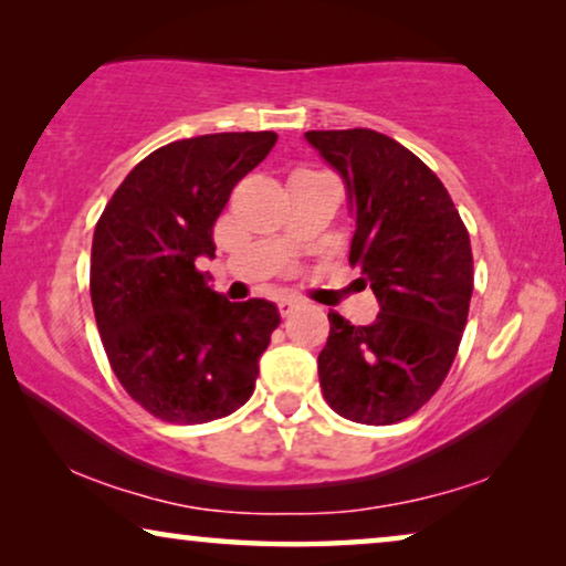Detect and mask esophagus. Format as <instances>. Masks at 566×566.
Listing matches in <instances>:
<instances>
[{"mask_svg":"<svg viewBox=\"0 0 566 566\" xmlns=\"http://www.w3.org/2000/svg\"><path fill=\"white\" fill-rule=\"evenodd\" d=\"M301 306V298L296 296H283L281 301H277V308H281V316H289L293 308Z\"/></svg>","mask_w":566,"mask_h":566,"instance_id":"esophagus-1","label":"esophagus"}]
</instances>
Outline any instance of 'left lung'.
I'll return each instance as SVG.
<instances>
[{
	"label": "left lung",
	"mask_w": 566,
	"mask_h": 566,
	"mask_svg": "<svg viewBox=\"0 0 566 566\" xmlns=\"http://www.w3.org/2000/svg\"><path fill=\"white\" fill-rule=\"evenodd\" d=\"M304 136L343 177L350 265L381 308L366 327L329 312L322 394L345 420L401 422L440 389L459 350L474 291L469 231L436 172L394 138L370 128Z\"/></svg>",
	"instance_id": "left-lung-1"
}]
</instances>
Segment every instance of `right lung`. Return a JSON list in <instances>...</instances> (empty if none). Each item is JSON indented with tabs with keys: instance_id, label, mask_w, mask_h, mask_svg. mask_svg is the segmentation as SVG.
I'll return each mask as SVG.
<instances>
[{
	"instance_id": "obj_1",
	"label": "right lung",
	"mask_w": 566,
	"mask_h": 566,
	"mask_svg": "<svg viewBox=\"0 0 566 566\" xmlns=\"http://www.w3.org/2000/svg\"><path fill=\"white\" fill-rule=\"evenodd\" d=\"M273 130L182 138L130 169L92 239L90 293L107 360L165 422L237 412L281 324L273 301L231 304L198 273L231 190L273 149Z\"/></svg>"
}]
</instances>
